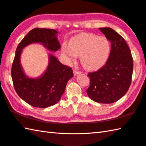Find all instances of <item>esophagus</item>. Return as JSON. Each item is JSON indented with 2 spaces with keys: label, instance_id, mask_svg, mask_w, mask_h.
I'll return each instance as SVG.
<instances>
[{
  "label": "esophagus",
  "instance_id": "esophagus-1",
  "mask_svg": "<svg viewBox=\"0 0 146 146\" xmlns=\"http://www.w3.org/2000/svg\"><path fill=\"white\" fill-rule=\"evenodd\" d=\"M73 73H74V75L76 76V75H79V74H80L81 72H80V71L75 70L73 71Z\"/></svg>",
  "mask_w": 146,
  "mask_h": 146
}]
</instances>
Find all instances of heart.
Listing matches in <instances>:
<instances>
[{"label": "heart", "instance_id": "1", "mask_svg": "<svg viewBox=\"0 0 146 146\" xmlns=\"http://www.w3.org/2000/svg\"><path fill=\"white\" fill-rule=\"evenodd\" d=\"M110 50L107 38L84 33L71 39L70 46L64 44L62 52L70 61L75 59L76 55L80 56V62L86 70L96 71L107 62Z\"/></svg>", "mask_w": 146, "mask_h": 146}]
</instances>
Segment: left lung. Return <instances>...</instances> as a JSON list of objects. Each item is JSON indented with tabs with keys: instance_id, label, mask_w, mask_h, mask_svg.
I'll return each instance as SVG.
<instances>
[{
	"instance_id": "obj_1",
	"label": "left lung",
	"mask_w": 146,
	"mask_h": 146,
	"mask_svg": "<svg viewBox=\"0 0 146 146\" xmlns=\"http://www.w3.org/2000/svg\"><path fill=\"white\" fill-rule=\"evenodd\" d=\"M110 41L111 50L106 64L89 73L87 94L95 102L112 103L124 96L130 86L133 70L131 51L124 39L112 29L100 28Z\"/></svg>"
}]
</instances>
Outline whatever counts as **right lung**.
Wrapping results in <instances>:
<instances>
[{"mask_svg": "<svg viewBox=\"0 0 146 146\" xmlns=\"http://www.w3.org/2000/svg\"><path fill=\"white\" fill-rule=\"evenodd\" d=\"M57 34L54 29L35 28L24 37L16 50L11 68L13 85L20 98L33 107L43 108L56 104L64 92L68 82L73 76L72 69L61 64L52 54H48L46 71L38 78L28 77L21 65L22 50L29 44L40 43L51 52L60 49Z\"/></svg>", "mask_w": 146, "mask_h": 146, "instance_id": "obj_1", "label": "right lung"}]
</instances>
